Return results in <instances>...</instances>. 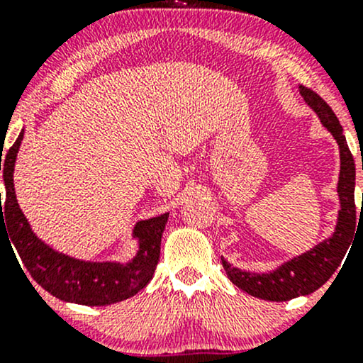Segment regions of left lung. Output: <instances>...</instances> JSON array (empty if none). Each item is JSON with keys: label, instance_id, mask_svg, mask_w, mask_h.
<instances>
[{"label": "left lung", "instance_id": "obj_1", "mask_svg": "<svg viewBox=\"0 0 363 363\" xmlns=\"http://www.w3.org/2000/svg\"><path fill=\"white\" fill-rule=\"evenodd\" d=\"M301 94L307 106L319 116L324 128L335 136L336 143L340 145V181L338 196L341 210L338 213L336 230L329 239L315 245L311 251L294 257L289 262H283L278 269L272 273H249L234 268L222 257L225 273L230 281L245 294L262 301L285 302L291 301L301 295H309L323 286L336 268L343 261L350 244L355 239L357 227V208H355V162L350 152L347 138L343 135L338 118L323 99L314 90L301 85Z\"/></svg>", "mask_w": 363, "mask_h": 363}]
</instances>
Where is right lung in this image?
I'll return each mask as SVG.
<instances>
[{"instance_id": "obj_1", "label": "right lung", "mask_w": 363, "mask_h": 363, "mask_svg": "<svg viewBox=\"0 0 363 363\" xmlns=\"http://www.w3.org/2000/svg\"><path fill=\"white\" fill-rule=\"evenodd\" d=\"M22 140L23 131L8 150L3 164L0 160L6 187L5 206H1L0 194V234L1 228H5L8 240H11L10 245H15L30 277L60 301L90 307L126 301L145 289L160 259V240L169 213L136 223L133 234L138 237L140 249L136 257L126 264L80 261L52 251L37 239L16 201L13 169Z\"/></svg>"}]
</instances>
